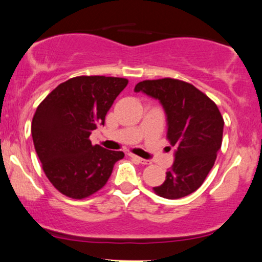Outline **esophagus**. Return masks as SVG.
I'll return each instance as SVG.
<instances>
[{
	"mask_svg": "<svg viewBox=\"0 0 262 262\" xmlns=\"http://www.w3.org/2000/svg\"><path fill=\"white\" fill-rule=\"evenodd\" d=\"M129 157H130V158L133 159V160H135V162H137V163L144 164V165H148V164H149L148 160L142 159V158H140V157H138V156H135V155H129Z\"/></svg>",
	"mask_w": 262,
	"mask_h": 262,
	"instance_id": "34e87169",
	"label": "esophagus"
}]
</instances>
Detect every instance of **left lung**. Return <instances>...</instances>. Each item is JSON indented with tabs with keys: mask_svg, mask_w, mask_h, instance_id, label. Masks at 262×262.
I'll use <instances>...</instances> for the list:
<instances>
[{
	"mask_svg": "<svg viewBox=\"0 0 262 262\" xmlns=\"http://www.w3.org/2000/svg\"><path fill=\"white\" fill-rule=\"evenodd\" d=\"M134 91L162 103L167 120L166 138L176 147L165 181L153 190L165 199L187 196L204 183L217 159L224 128L221 111L204 92L182 80H144Z\"/></svg>",
	"mask_w": 262,
	"mask_h": 262,
	"instance_id": "1",
	"label": "left lung"
}]
</instances>
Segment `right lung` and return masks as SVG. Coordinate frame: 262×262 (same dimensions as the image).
<instances>
[{
	"label": "right lung",
	"instance_id": "obj_1",
	"mask_svg": "<svg viewBox=\"0 0 262 262\" xmlns=\"http://www.w3.org/2000/svg\"><path fill=\"white\" fill-rule=\"evenodd\" d=\"M128 85L124 78L75 76L52 90L34 113L31 133L45 175L66 196L85 199L105 186L121 151L92 145L107 111Z\"/></svg>",
	"mask_w": 262,
	"mask_h": 262
}]
</instances>
